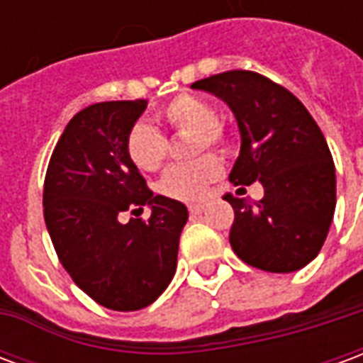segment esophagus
<instances>
[{"instance_id":"esophagus-1","label":"esophagus","mask_w":363,"mask_h":363,"mask_svg":"<svg viewBox=\"0 0 363 363\" xmlns=\"http://www.w3.org/2000/svg\"><path fill=\"white\" fill-rule=\"evenodd\" d=\"M189 210H190V213H194V216H198V213L204 212L206 204H190Z\"/></svg>"}]
</instances>
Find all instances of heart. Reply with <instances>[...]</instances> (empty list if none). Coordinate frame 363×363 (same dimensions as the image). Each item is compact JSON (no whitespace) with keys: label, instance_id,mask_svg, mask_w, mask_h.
Returning <instances> with one entry per match:
<instances>
[{"label":"heart","instance_id":"b5f03b06","mask_svg":"<svg viewBox=\"0 0 363 363\" xmlns=\"http://www.w3.org/2000/svg\"><path fill=\"white\" fill-rule=\"evenodd\" d=\"M163 120L167 126L173 128L174 132H186L196 134L192 151L202 153L208 150H223L228 138L223 128L218 124L220 116L216 106L204 99L194 95H179L174 96L171 103L167 104L163 111ZM167 145L165 135L153 128L147 122H135L130 128L126 135V153L130 161L140 171H159L167 161ZM223 173L220 159L213 155H204L192 163H181L173 165L161 179L159 189L169 198L182 200V202H194L204 196L208 186L213 181H218Z\"/></svg>","mask_w":363,"mask_h":363}]
</instances>
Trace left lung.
<instances>
[{"mask_svg":"<svg viewBox=\"0 0 363 363\" xmlns=\"http://www.w3.org/2000/svg\"><path fill=\"white\" fill-rule=\"evenodd\" d=\"M228 104L241 151L229 173L235 186L259 181L264 198L225 194L235 210L229 243L267 272H296L327 239L336 208V174L327 140L296 95L255 72H223L190 85Z\"/></svg>","mask_w":363,"mask_h":363,"instance_id":"8db88e82","label":"left lung"}]
</instances>
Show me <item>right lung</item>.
I'll list each match as a JSON object with an SVG mask.
<instances>
[{
  "instance_id": "1",
  "label": "right lung",
  "mask_w": 363,
  "mask_h": 363,
  "mask_svg": "<svg viewBox=\"0 0 363 363\" xmlns=\"http://www.w3.org/2000/svg\"><path fill=\"white\" fill-rule=\"evenodd\" d=\"M147 101H108L69 120L44 179V221L72 280L114 311L151 305L177 270L186 206L153 196L126 153V135ZM152 210L150 220L119 221L122 211Z\"/></svg>"
}]
</instances>
